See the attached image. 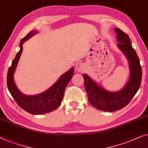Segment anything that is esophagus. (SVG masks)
<instances>
[{
  "mask_svg": "<svg viewBox=\"0 0 148 148\" xmlns=\"http://www.w3.org/2000/svg\"><path fill=\"white\" fill-rule=\"evenodd\" d=\"M83 68H84V66L82 63L81 62L76 63L75 65V69L76 71H78V72H81V71L83 70Z\"/></svg>",
  "mask_w": 148,
  "mask_h": 148,
  "instance_id": "obj_1",
  "label": "esophagus"
}]
</instances>
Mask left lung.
<instances>
[{"instance_id": "1", "label": "left lung", "mask_w": 148, "mask_h": 148, "mask_svg": "<svg viewBox=\"0 0 148 148\" xmlns=\"http://www.w3.org/2000/svg\"><path fill=\"white\" fill-rule=\"evenodd\" d=\"M119 42L117 46L127 57L129 64V81L118 92H110L96 83L89 76L83 74L88 100L92 106L104 112L117 111L128 105L141 85L142 70L139 59L132 47L129 37L119 28H114Z\"/></svg>"}]
</instances>
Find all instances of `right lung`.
I'll return each mask as SVG.
<instances>
[{"instance_id":"right-lung-1","label":"right lung","mask_w":148,"mask_h":148,"mask_svg":"<svg viewBox=\"0 0 148 148\" xmlns=\"http://www.w3.org/2000/svg\"><path fill=\"white\" fill-rule=\"evenodd\" d=\"M36 33V32L35 30L31 31L20 41V50L17 53L8 70L7 87L10 93L19 107L32 114L39 115L53 111L60 106L66 86L74 75V68H72L68 72L62 74L53 85L42 93L28 96L19 91L13 80V74L22 53L23 43Z\"/></svg>"}]
</instances>
